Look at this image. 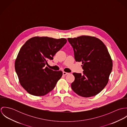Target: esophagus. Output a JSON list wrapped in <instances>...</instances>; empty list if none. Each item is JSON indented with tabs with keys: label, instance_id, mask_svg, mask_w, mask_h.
<instances>
[{
	"label": "esophagus",
	"instance_id": "esophagus-1",
	"mask_svg": "<svg viewBox=\"0 0 127 127\" xmlns=\"http://www.w3.org/2000/svg\"><path fill=\"white\" fill-rule=\"evenodd\" d=\"M63 75H64V76H65V75H66L69 74V73L66 72H64V71L63 72Z\"/></svg>",
	"mask_w": 127,
	"mask_h": 127
}]
</instances>
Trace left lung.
Segmentation results:
<instances>
[{"instance_id":"left-lung-1","label":"left lung","mask_w":127,"mask_h":127,"mask_svg":"<svg viewBox=\"0 0 127 127\" xmlns=\"http://www.w3.org/2000/svg\"><path fill=\"white\" fill-rule=\"evenodd\" d=\"M76 62H82L83 74L73 73L71 88L78 95L90 97L100 93L107 85L112 61L104 43L94 36L68 38Z\"/></svg>"}]
</instances>
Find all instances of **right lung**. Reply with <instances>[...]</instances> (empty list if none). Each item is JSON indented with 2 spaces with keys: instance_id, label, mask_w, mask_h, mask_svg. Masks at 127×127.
<instances>
[{
  "instance_id": "1",
  "label": "right lung",
  "mask_w": 127,
  "mask_h": 127,
  "mask_svg": "<svg viewBox=\"0 0 127 127\" xmlns=\"http://www.w3.org/2000/svg\"><path fill=\"white\" fill-rule=\"evenodd\" d=\"M66 42L64 38L35 36L21 47L15 61V70L21 86L29 94L43 96L54 89L63 72L45 65Z\"/></svg>"
}]
</instances>
